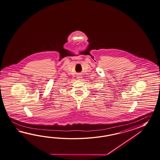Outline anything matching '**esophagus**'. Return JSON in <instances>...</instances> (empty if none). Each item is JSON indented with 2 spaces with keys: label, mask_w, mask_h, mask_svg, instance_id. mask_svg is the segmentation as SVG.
<instances>
[{
  "label": "esophagus",
  "mask_w": 160,
  "mask_h": 160,
  "mask_svg": "<svg viewBox=\"0 0 160 160\" xmlns=\"http://www.w3.org/2000/svg\"><path fill=\"white\" fill-rule=\"evenodd\" d=\"M78 79H80V78H81V77H78Z\"/></svg>",
  "instance_id": "obj_1"
}]
</instances>
